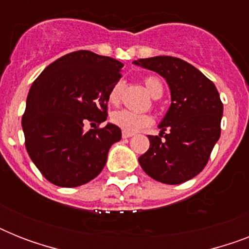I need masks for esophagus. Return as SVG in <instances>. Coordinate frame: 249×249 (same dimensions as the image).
<instances>
[{"label":"esophagus","instance_id":"34e87169","mask_svg":"<svg viewBox=\"0 0 249 249\" xmlns=\"http://www.w3.org/2000/svg\"><path fill=\"white\" fill-rule=\"evenodd\" d=\"M134 136V133H129V132H123V138H130V137Z\"/></svg>","mask_w":249,"mask_h":249}]
</instances>
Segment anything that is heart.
Segmentation results:
<instances>
[{"instance_id":"b5f03b06","label":"heart","mask_w":249,"mask_h":249,"mask_svg":"<svg viewBox=\"0 0 249 249\" xmlns=\"http://www.w3.org/2000/svg\"><path fill=\"white\" fill-rule=\"evenodd\" d=\"M143 83L152 98L156 99V98L161 97L163 84L158 77H154V76L146 77ZM121 89H123V84L121 83H117L112 86L108 95L111 103H113V105L119 103ZM111 121L124 132L136 133L138 130H142L143 128L150 126L152 124V117L150 115H146V113H134L128 111V109H120V111H116V112L112 113Z\"/></svg>"}]
</instances>
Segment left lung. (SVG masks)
<instances>
[{
    "label": "left lung",
    "instance_id": "left-lung-1",
    "mask_svg": "<svg viewBox=\"0 0 249 249\" xmlns=\"http://www.w3.org/2000/svg\"><path fill=\"white\" fill-rule=\"evenodd\" d=\"M133 63L159 73L170 90L159 136H148L150 148L138 161L144 173L161 183L189 181L207 165L220 138L224 113L220 94L211 80L179 58L160 55Z\"/></svg>",
    "mask_w": 249,
    "mask_h": 249
}]
</instances>
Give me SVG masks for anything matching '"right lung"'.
<instances>
[{
  "mask_svg": "<svg viewBox=\"0 0 249 249\" xmlns=\"http://www.w3.org/2000/svg\"><path fill=\"white\" fill-rule=\"evenodd\" d=\"M124 64L88 50L49 64L29 89L21 126L29 158L48 181L60 187L85 185L101 173L121 129L84 130L85 120H107V102Z\"/></svg>",
  "mask_w": 249,
  "mask_h": 249,
  "instance_id": "add662e5",
  "label": "right lung"
}]
</instances>
